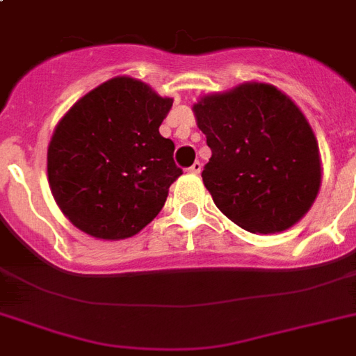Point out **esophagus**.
Returning <instances> with one entry per match:
<instances>
[{
  "mask_svg": "<svg viewBox=\"0 0 356 356\" xmlns=\"http://www.w3.org/2000/svg\"><path fill=\"white\" fill-rule=\"evenodd\" d=\"M201 170H203V164H201L200 161H195L194 164H192V166L188 168V172H190V173H200Z\"/></svg>",
  "mask_w": 356,
  "mask_h": 356,
  "instance_id": "1",
  "label": "esophagus"
}]
</instances>
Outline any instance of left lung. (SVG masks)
<instances>
[{
	"instance_id": "8db88e82",
	"label": "left lung",
	"mask_w": 356,
	"mask_h": 356,
	"mask_svg": "<svg viewBox=\"0 0 356 356\" xmlns=\"http://www.w3.org/2000/svg\"><path fill=\"white\" fill-rule=\"evenodd\" d=\"M212 156L203 183L216 207L249 233L286 231L309 212L321 184L310 123L266 83H243L194 105Z\"/></svg>"
}]
</instances>
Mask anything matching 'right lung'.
I'll list each match as a JSON object with an SVG mask.
<instances>
[{
    "label": "right lung",
    "instance_id": "1",
    "mask_svg": "<svg viewBox=\"0 0 356 356\" xmlns=\"http://www.w3.org/2000/svg\"><path fill=\"white\" fill-rule=\"evenodd\" d=\"M172 103L142 81L114 77L64 114L47 147V179L75 227L123 240L162 211L183 173L173 142L159 133Z\"/></svg>",
    "mask_w": 356,
    "mask_h": 356
}]
</instances>
